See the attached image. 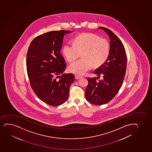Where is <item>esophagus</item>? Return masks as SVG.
I'll return each instance as SVG.
<instances>
[{"instance_id": "34e87169", "label": "esophagus", "mask_w": 152, "mask_h": 152, "mask_svg": "<svg viewBox=\"0 0 152 152\" xmlns=\"http://www.w3.org/2000/svg\"><path fill=\"white\" fill-rule=\"evenodd\" d=\"M82 76H80V75H75V78L77 80H78V79H80V78H82Z\"/></svg>"}]
</instances>
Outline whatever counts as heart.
<instances>
[{
	"label": "heart",
	"instance_id": "1",
	"mask_svg": "<svg viewBox=\"0 0 152 152\" xmlns=\"http://www.w3.org/2000/svg\"><path fill=\"white\" fill-rule=\"evenodd\" d=\"M110 44L105 39H100L93 33L80 34L75 39L74 44L68 43L63 47V53L69 62L75 61L82 54L83 59L72 63L68 67L72 73L83 75L91 69L101 66L108 58Z\"/></svg>",
	"mask_w": 152,
	"mask_h": 152
}]
</instances>
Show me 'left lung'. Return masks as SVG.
Instances as JSON below:
<instances>
[{"mask_svg": "<svg viewBox=\"0 0 152 152\" xmlns=\"http://www.w3.org/2000/svg\"><path fill=\"white\" fill-rule=\"evenodd\" d=\"M108 34L110 39V53L107 61L93 73L102 79L87 77L88 84L85 97L90 103L102 105L108 103L117 94L122 85L126 71L127 58L122 42L107 28L100 27Z\"/></svg>", "mask_w": 152, "mask_h": 152, "instance_id": "obj_1", "label": "left lung"}]
</instances>
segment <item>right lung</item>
Masks as SVG:
<instances>
[{
  "label": "right lung",
  "instance_id": "add662e5",
  "mask_svg": "<svg viewBox=\"0 0 152 152\" xmlns=\"http://www.w3.org/2000/svg\"><path fill=\"white\" fill-rule=\"evenodd\" d=\"M72 32L61 30L39 35L31 42L27 53V72L32 89L41 100L53 107L68 99L70 86L75 81L73 74L63 73L66 64L60 53L64 35Z\"/></svg>",
  "mask_w": 152,
  "mask_h": 152
}]
</instances>
